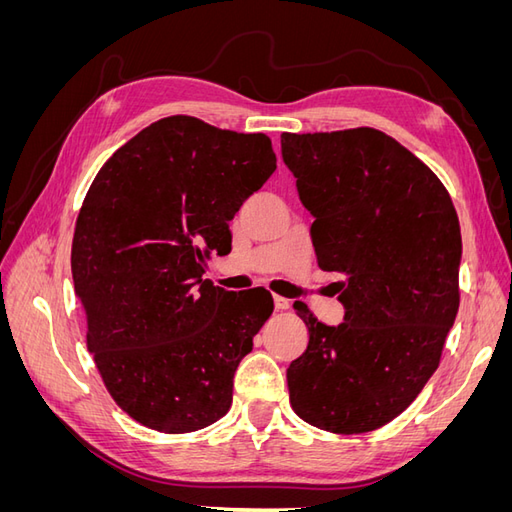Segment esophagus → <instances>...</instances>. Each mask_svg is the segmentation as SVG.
<instances>
[{"mask_svg":"<svg viewBox=\"0 0 512 512\" xmlns=\"http://www.w3.org/2000/svg\"><path fill=\"white\" fill-rule=\"evenodd\" d=\"M273 303H275V309H277V312H284V309H288V307H290V301H288V299H284V297H280V294H275V297H273Z\"/></svg>","mask_w":512,"mask_h":512,"instance_id":"esophagus-1","label":"esophagus"}]
</instances>
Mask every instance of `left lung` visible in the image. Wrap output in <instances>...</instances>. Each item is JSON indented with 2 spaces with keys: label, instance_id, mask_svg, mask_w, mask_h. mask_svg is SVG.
Returning <instances> with one entry per match:
<instances>
[{
  "label": "left lung",
  "instance_id": "obj_1",
  "mask_svg": "<svg viewBox=\"0 0 512 512\" xmlns=\"http://www.w3.org/2000/svg\"><path fill=\"white\" fill-rule=\"evenodd\" d=\"M282 156L314 215L312 243L346 314L305 303V352L286 369L290 406L331 433L374 431L404 412L440 365L459 309V218L442 181L374 128L282 134Z\"/></svg>",
  "mask_w": 512,
  "mask_h": 512
}]
</instances>
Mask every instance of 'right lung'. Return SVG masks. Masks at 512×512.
<instances>
[{"instance_id":"1","label":"right lung","mask_w":512,"mask_h":512,"mask_svg":"<svg viewBox=\"0 0 512 512\" xmlns=\"http://www.w3.org/2000/svg\"><path fill=\"white\" fill-rule=\"evenodd\" d=\"M267 134L164 117L98 170L76 218L72 280L106 391L136 423L188 433L222 418L273 312L265 288L203 280L228 222L275 170Z\"/></svg>"}]
</instances>
